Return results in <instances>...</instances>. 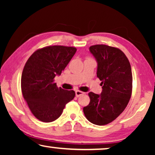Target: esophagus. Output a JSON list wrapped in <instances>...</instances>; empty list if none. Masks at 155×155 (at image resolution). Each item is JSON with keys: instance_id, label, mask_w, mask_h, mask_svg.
<instances>
[{"instance_id": "1", "label": "esophagus", "mask_w": 155, "mask_h": 155, "mask_svg": "<svg viewBox=\"0 0 155 155\" xmlns=\"http://www.w3.org/2000/svg\"><path fill=\"white\" fill-rule=\"evenodd\" d=\"M83 94H84V92H81V91H80V90L75 91V95L77 97L81 96V95H83Z\"/></svg>"}]
</instances>
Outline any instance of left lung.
I'll return each mask as SVG.
<instances>
[{
    "label": "left lung",
    "instance_id": "8db88e82",
    "mask_svg": "<svg viewBox=\"0 0 155 155\" xmlns=\"http://www.w3.org/2000/svg\"><path fill=\"white\" fill-rule=\"evenodd\" d=\"M90 51L97 61V76L102 92L89 93L90 102L83 111L89 121L104 126L115 120L128 105L132 94V71L128 58L119 48L97 44Z\"/></svg>",
    "mask_w": 155,
    "mask_h": 155
}]
</instances>
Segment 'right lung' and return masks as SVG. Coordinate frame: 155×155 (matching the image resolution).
<instances>
[{
    "label": "right lung",
    "mask_w": 155,
    "mask_h": 155,
    "mask_svg": "<svg viewBox=\"0 0 155 155\" xmlns=\"http://www.w3.org/2000/svg\"><path fill=\"white\" fill-rule=\"evenodd\" d=\"M72 46H48L33 53L21 77L23 97L38 120L52 122L60 117L65 104L75 96L73 90L58 87L54 78L60 75L75 54Z\"/></svg>",
    "instance_id": "1"
}]
</instances>
